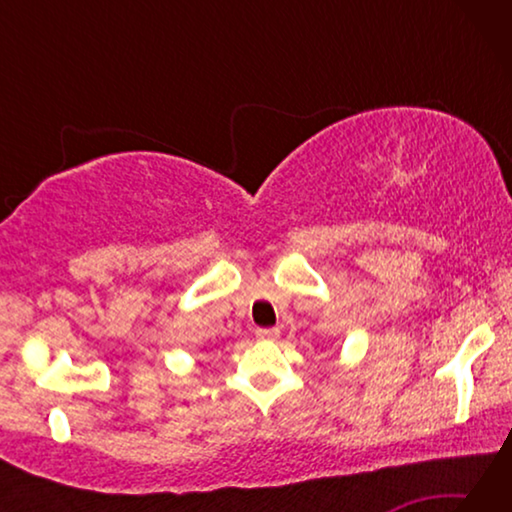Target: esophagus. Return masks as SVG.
I'll return each instance as SVG.
<instances>
[{
    "mask_svg": "<svg viewBox=\"0 0 512 512\" xmlns=\"http://www.w3.org/2000/svg\"><path fill=\"white\" fill-rule=\"evenodd\" d=\"M255 336L259 341H275L280 336V329L277 327H266V329H257Z\"/></svg>",
    "mask_w": 512,
    "mask_h": 512,
    "instance_id": "1",
    "label": "esophagus"
}]
</instances>
